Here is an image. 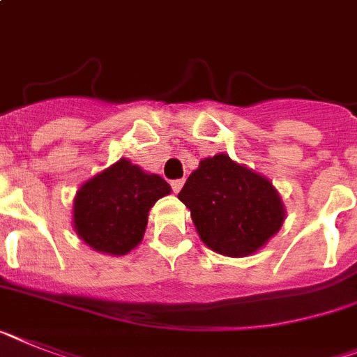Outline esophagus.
<instances>
[{"mask_svg": "<svg viewBox=\"0 0 357 357\" xmlns=\"http://www.w3.org/2000/svg\"><path fill=\"white\" fill-rule=\"evenodd\" d=\"M183 183H185V179H172V181H170V187H172L174 192L178 194L179 190L183 188Z\"/></svg>", "mask_w": 357, "mask_h": 357, "instance_id": "1", "label": "esophagus"}]
</instances>
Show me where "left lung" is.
<instances>
[{"instance_id":"8db88e82","label":"left lung","mask_w":357,"mask_h":357,"mask_svg":"<svg viewBox=\"0 0 357 357\" xmlns=\"http://www.w3.org/2000/svg\"><path fill=\"white\" fill-rule=\"evenodd\" d=\"M178 197L203 243L223 256L257 252L285 221V206L271 179L227 154L199 161Z\"/></svg>"}]
</instances>
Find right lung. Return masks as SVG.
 <instances>
[{"instance_id": "1", "label": "right lung", "mask_w": 357, "mask_h": 357, "mask_svg": "<svg viewBox=\"0 0 357 357\" xmlns=\"http://www.w3.org/2000/svg\"><path fill=\"white\" fill-rule=\"evenodd\" d=\"M170 185L121 158L82 185L74 197V229L98 252L125 256L142 243L149 211Z\"/></svg>"}]
</instances>
